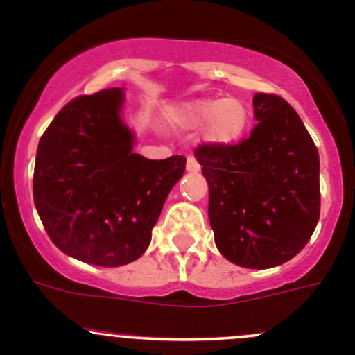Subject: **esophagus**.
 Wrapping results in <instances>:
<instances>
[{
  "label": "esophagus",
  "mask_w": 355,
  "mask_h": 355,
  "mask_svg": "<svg viewBox=\"0 0 355 355\" xmlns=\"http://www.w3.org/2000/svg\"><path fill=\"white\" fill-rule=\"evenodd\" d=\"M187 171H190V173H197V171H200V165H198L197 159L193 157L187 158Z\"/></svg>",
  "instance_id": "esophagus-1"
}]
</instances>
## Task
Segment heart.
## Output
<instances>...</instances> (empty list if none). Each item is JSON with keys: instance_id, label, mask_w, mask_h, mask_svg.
I'll use <instances>...</instances> for the list:
<instances>
[{"instance_id": "b5f03b06", "label": "heart", "mask_w": 355, "mask_h": 355, "mask_svg": "<svg viewBox=\"0 0 355 355\" xmlns=\"http://www.w3.org/2000/svg\"><path fill=\"white\" fill-rule=\"evenodd\" d=\"M166 116L185 130L204 126L202 138L212 146H231L243 138L249 124L248 106L237 97H202L171 106Z\"/></svg>"}]
</instances>
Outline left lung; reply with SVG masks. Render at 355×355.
Here are the masks:
<instances>
[{"instance_id":"obj_1","label":"left lung","mask_w":355,"mask_h":355,"mask_svg":"<svg viewBox=\"0 0 355 355\" xmlns=\"http://www.w3.org/2000/svg\"><path fill=\"white\" fill-rule=\"evenodd\" d=\"M258 124L234 146H198L209 220L220 254L251 270L279 266L309 243L320 216V159L293 107L252 99Z\"/></svg>"}]
</instances>
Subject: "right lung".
Here are the masks:
<instances>
[{
    "instance_id": "add662e5",
    "label": "right lung",
    "mask_w": 355,
    "mask_h": 355,
    "mask_svg": "<svg viewBox=\"0 0 355 355\" xmlns=\"http://www.w3.org/2000/svg\"><path fill=\"white\" fill-rule=\"evenodd\" d=\"M123 107V87L70 101L46 128L35 159L33 200L46 234L70 258L96 266L143 256L185 171L182 155L135 153Z\"/></svg>"
}]
</instances>
